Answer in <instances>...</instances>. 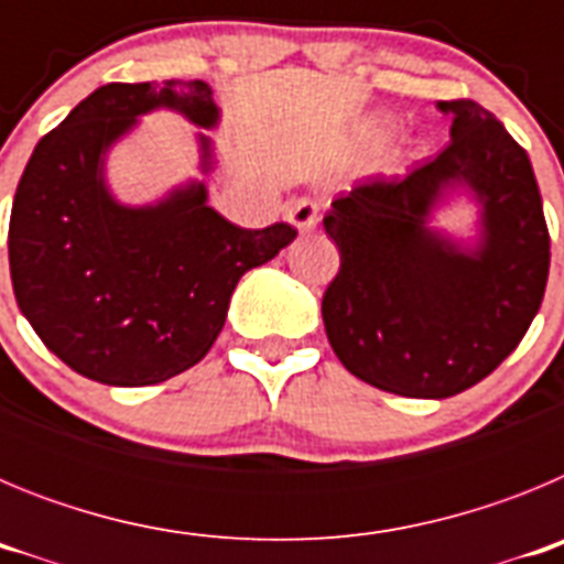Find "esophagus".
<instances>
[{
  "mask_svg": "<svg viewBox=\"0 0 564 564\" xmlns=\"http://www.w3.org/2000/svg\"><path fill=\"white\" fill-rule=\"evenodd\" d=\"M288 220L293 223L296 231H313L318 226V203L313 197H299L288 208Z\"/></svg>",
  "mask_w": 564,
  "mask_h": 564,
  "instance_id": "esophagus-1",
  "label": "esophagus"
}]
</instances>
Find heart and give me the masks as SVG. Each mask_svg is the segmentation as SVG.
<instances>
[{"label":"heart","mask_w":564,"mask_h":564,"mask_svg":"<svg viewBox=\"0 0 564 564\" xmlns=\"http://www.w3.org/2000/svg\"><path fill=\"white\" fill-rule=\"evenodd\" d=\"M378 129H381V132H383V129H387V127H378Z\"/></svg>","instance_id":"obj_1"}]
</instances>
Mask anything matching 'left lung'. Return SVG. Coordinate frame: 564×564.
I'll use <instances>...</instances> for the list:
<instances>
[{
  "label": "left lung",
  "instance_id": "left-lung-1",
  "mask_svg": "<svg viewBox=\"0 0 564 564\" xmlns=\"http://www.w3.org/2000/svg\"><path fill=\"white\" fill-rule=\"evenodd\" d=\"M452 143L403 181H370L325 217L341 268L322 299L333 352L403 398H449L495 372L545 296L551 237L525 149L477 101H437ZM481 206L463 249L429 228L452 191Z\"/></svg>",
  "mask_w": 564,
  "mask_h": 564
}]
</instances>
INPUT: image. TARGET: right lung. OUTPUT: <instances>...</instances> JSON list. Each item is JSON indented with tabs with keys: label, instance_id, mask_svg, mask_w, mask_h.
I'll list each match as a JSON object with an SVG mask.
<instances>
[{
	"label": "right lung",
	"instance_id": "right-lung-1",
	"mask_svg": "<svg viewBox=\"0 0 564 564\" xmlns=\"http://www.w3.org/2000/svg\"><path fill=\"white\" fill-rule=\"evenodd\" d=\"M152 109L203 129L220 121L206 82L104 84L36 143L10 208L19 311L69 370L109 387H149L194 367L220 336L239 276L296 239L288 223L234 226L197 181L154 206L115 200L109 147ZM197 141L212 172V141Z\"/></svg>",
	"mask_w": 564,
	"mask_h": 564
}]
</instances>
